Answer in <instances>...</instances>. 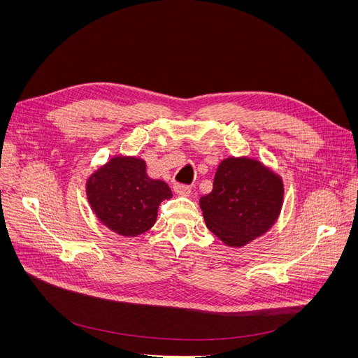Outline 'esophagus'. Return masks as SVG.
<instances>
[{
	"label": "esophagus",
	"instance_id": "34e87169",
	"mask_svg": "<svg viewBox=\"0 0 358 358\" xmlns=\"http://www.w3.org/2000/svg\"><path fill=\"white\" fill-rule=\"evenodd\" d=\"M174 192L178 196H184V197H189L192 194V189L189 185H184V184H176L174 185Z\"/></svg>",
	"mask_w": 358,
	"mask_h": 358
}]
</instances>
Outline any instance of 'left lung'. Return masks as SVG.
Listing matches in <instances>:
<instances>
[{
  "label": "left lung",
  "instance_id": "8db88e82",
  "mask_svg": "<svg viewBox=\"0 0 358 358\" xmlns=\"http://www.w3.org/2000/svg\"><path fill=\"white\" fill-rule=\"evenodd\" d=\"M283 194V181L268 166L232 157L217 165L213 189L200 197V208L209 231L224 245L241 248L275 223Z\"/></svg>",
  "mask_w": 358,
  "mask_h": 358
}]
</instances>
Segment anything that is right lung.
Wrapping results in <instances>:
<instances>
[{
	"label": "right lung",
	"instance_id": "right-lung-1",
	"mask_svg": "<svg viewBox=\"0 0 358 358\" xmlns=\"http://www.w3.org/2000/svg\"><path fill=\"white\" fill-rule=\"evenodd\" d=\"M168 184L152 180L146 164L136 157H115L87 180V199L92 212L110 231L138 236L154 227L158 206L171 199Z\"/></svg>",
	"mask_w": 358,
	"mask_h": 358
}]
</instances>
